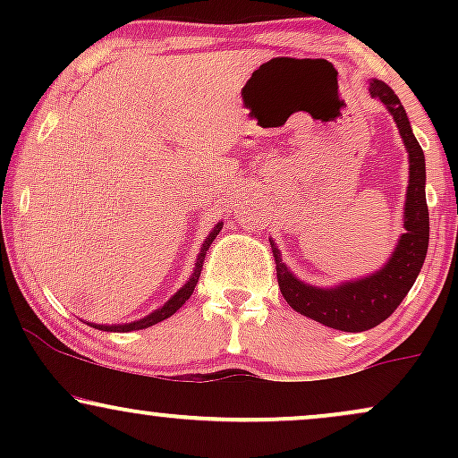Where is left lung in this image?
Returning <instances> with one entry per match:
<instances>
[{
	"mask_svg": "<svg viewBox=\"0 0 458 458\" xmlns=\"http://www.w3.org/2000/svg\"><path fill=\"white\" fill-rule=\"evenodd\" d=\"M370 97L390 109L401 131L404 148L409 152V187L407 199H404V233L398 239L396 250L386 262V267L372 276L361 280L344 282L334 288L310 286L297 280L288 267L280 259V250L273 247L276 259L277 284H280L282 297L288 306L297 310L303 317L327 325L331 329L340 331H366L377 327L392 312L401 306V301L411 291L415 277L420 276L424 259L428 250V207H427V163L424 152L415 140L411 124H409L407 112H404L401 98L394 94L387 83L372 79Z\"/></svg>",
	"mask_w": 458,
	"mask_h": 458,
	"instance_id": "left-lung-1",
	"label": "left lung"
}]
</instances>
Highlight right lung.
<instances>
[{
    "instance_id": "add662e5",
    "label": "right lung",
    "mask_w": 458,
    "mask_h": 458,
    "mask_svg": "<svg viewBox=\"0 0 458 458\" xmlns=\"http://www.w3.org/2000/svg\"><path fill=\"white\" fill-rule=\"evenodd\" d=\"M222 225H224V222H219V224L215 225V228L211 230V234L207 236V241H204V243H202V250H199V254H198L196 269H193L191 277H189V282L185 284V286L181 288V291L176 293L174 297L170 299V301L163 303V306H161L159 310H155V312H150L148 317H144V318H140V320H133V323H127V325H92V327L103 329V331H135V329H146V327H150V325H157V323H161V320L170 318L172 314H174L178 308H182V303H185L187 299L191 297L193 288H196V284H198L199 273H202L204 259H207V250H208V247H211V243H213L215 236H217L219 233H222Z\"/></svg>"
}]
</instances>
